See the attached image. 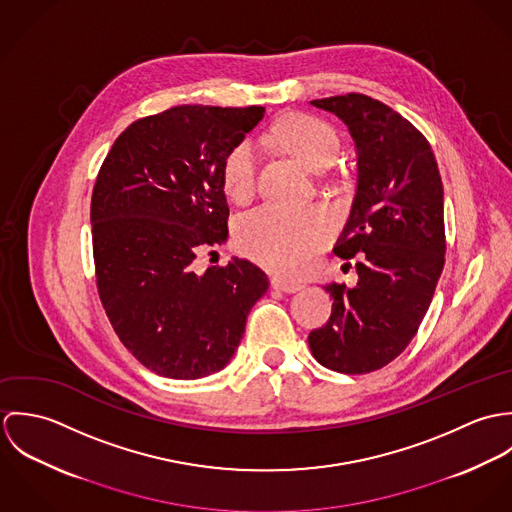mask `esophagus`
I'll return each instance as SVG.
<instances>
[{"instance_id":"34e87169","label":"esophagus","mask_w":512,"mask_h":512,"mask_svg":"<svg viewBox=\"0 0 512 512\" xmlns=\"http://www.w3.org/2000/svg\"><path fill=\"white\" fill-rule=\"evenodd\" d=\"M272 288H274V290H280V292L284 293H295L301 290V284H297V282H288V280H278V278H274V280H272Z\"/></svg>"}]
</instances>
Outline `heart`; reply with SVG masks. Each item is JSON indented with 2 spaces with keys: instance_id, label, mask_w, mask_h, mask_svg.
I'll list each match as a JSON object with an SVG mask.
<instances>
[{
  "instance_id": "1",
  "label": "heart",
  "mask_w": 512,
  "mask_h": 512,
  "mask_svg": "<svg viewBox=\"0 0 512 512\" xmlns=\"http://www.w3.org/2000/svg\"><path fill=\"white\" fill-rule=\"evenodd\" d=\"M264 142L282 147L309 169L327 167L339 151L335 128L311 114H288L262 134ZM258 149L252 140L230 147L220 165L222 191L232 201H244L256 187ZM335 222L327 209L313 205L286 209L262 205L236 220L234 240L238 250L260 266L280 276H297L313 262L315 254L331 240Z\"/></svg>"
}]
</instances>
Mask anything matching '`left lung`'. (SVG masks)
<instances>
[{
	"mask_svg": "<svg viewBox=\"0 0 512 512\" xmlns=\"http://www.w3.org/2000/svg\"><path fill=\"white\" fill-rule=\"evenodd\" d=\"M337 114L357 146V195L333 252L359 258L355 288L329 284V321L309 333L317 363L366 374L414 339L445 264L443 185L426 136L366 94L311 100Z\"/></svg>",
	"mask_w": 512,
	"mask_h": 512,
	"instance_id": "1",
	"label": "left lung"
}]
</instances>
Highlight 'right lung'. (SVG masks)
<instances>
[{
  "label": "right lung",
  "mask_w": 512,
  "mask_h": 512,
  "mask_svg": "<svg viewBox=\"0 0 512 512\" xmlns=\"http://www.w3.org/2000/svg\"><path fill=\"white\" fill-rule=\"evenodd\" d=\"M262 116V106L169 108L130 124L98 171L90 203L96 288L124 347L155 374L219 372L268 292V276L248 260L193 270L201 250L228 236L222 159Z\"/></svg>",
  "instance_id": "add662e5"
}]
</instances>
